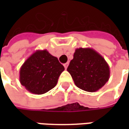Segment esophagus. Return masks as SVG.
Returning a JSON list of instances; mask_svg holds the SVG:
<instances>
[{
	"instance_id": "esophagus-1",
	"label": "esophagus",
	"mask_w": 129,
	"mask_h": 129,
	"mask_svg": "<svg viewBox=\"0 0 129 129\" xmlns=\"http://www.w3.org/2000/svg\"><path fill=\"white\" fill-rule=\"evenodd\" d=\"M68 65H69V63H68V62H67V63H64V64H63V66H64V67H65V68H66H66H68Z\"/></svg>"
}]
</instances>
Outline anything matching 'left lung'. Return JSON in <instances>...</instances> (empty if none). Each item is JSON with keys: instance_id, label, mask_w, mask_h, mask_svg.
Returning a JSON list of instances; mask_svg holds the SVG:
<instances>
[{"instance_id": "8db88e82", "label": "left lung", "mask_w": 129, "mask_h": 129, "mask_svg": "<svg viewBox=\"0 0 129 129\" xmlns=\"http://www.w3.org/2000/svg\"><path fill=\"white\" fill-rule=\"evenodd\" d=\"M77 86L87 92L102 88L110 77V68L104 58L92 48H77L67 68Z\"/></svg>"}]
</instances>
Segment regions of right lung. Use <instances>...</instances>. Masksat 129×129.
Here are the masks:
<instances>
[{"label":"right lung","mask_w":129,"mask_h":129,"mask_svg":"<svg viewBox=\"0 0 129 129\" xmlns=\"http://www.w3.org/2000/svg\"><path fill=\"white\" fill-rule=\"evenodd\" d=\"M63 70V66L47 50H37L21 67L20 82L31 93L42 95L56 86Z\"/></svg>","instance_id":"right-lung-1"}]
</instances>
